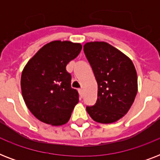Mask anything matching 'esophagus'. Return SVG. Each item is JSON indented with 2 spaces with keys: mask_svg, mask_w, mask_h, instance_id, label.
Segmentation results:
<instances>
[{
  "mask_svg": "<svg viewBox=\"0 0 160 160\" xmlns=\"http://www.w3.org/2000/svg\"><path fill=\"white\" fill-rule=\"evenodd\" d=\"M79 93H80V97H82L83 96V89H79Z\"/></svg>",
  "mask_w": 160,
  "mask_h": 160,
  "instance_id": "34e87169",
  "label": "esophagus"
}]
</instances>
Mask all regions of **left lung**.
Instances as JSON below:
<instances>
[{
	"label": "left lung",
	"instance_id": "8db88e82",
	"mask_svg": "<svg viewBox=\"0 0 160 160\" xmlns=\"http://www.w3.org/2000/svg\"><path fill=\"white\" fill-rule=\"evenodd\" d=\"M84 52L98 84L97 101L86 110L98 123H114L127 114L136 96L138 79L134 64L104 41L85 44Z\"/></svg>",
	"mask_w": 160,
	"mask_h": 160
}]
</instances>
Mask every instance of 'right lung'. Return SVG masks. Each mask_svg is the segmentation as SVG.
<instances>
[{
    "label": "right lung",
    "mask_w": 160,
    "mask_h": 160,
    "mask_svg": "<svg viewBox=\"0 0 160 160\" xmlns=\"http://www.w3.org/2000/svg\"><path fill=\"white\" fill-rule=\"evenodd\" d=\"M82 49L80 43L55 41L39 50L24 67L22 96L36 119L51 125L66 124L79 94L71 88V75L65 69Z\"/></svg>",
    "instance_id": "right-lung-1"
}]
</instances>
